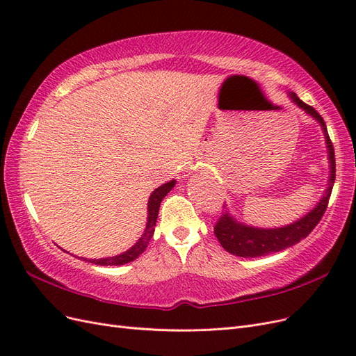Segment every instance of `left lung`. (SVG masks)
<instances>
[{"instance_id": "obj_1", "label": "left lung", "mask_w": 356, "mask_h": 356, "mask_svg": "<svg viewBox=\"0 0 356 356\" xmlns=\"http://www.w3.org/2000/svg\"><path fill=\"white\" fill-rule=\"evenodd\" d=\"M289 96L300 108H303L312 117H315L322 126V131H324L331 166L328 188L325 191V195L322 196L321 202L316 204V208L312 209L301 220L285 225V227L281 229H254L250 227V225L238 222L233 217H230L229 212L222 213L213 225V233L217 236V239L224 250L233 255L248 258L284 251L286 248L298 243L301 239L307 238L310 232L314 230L316 227V224L321 221L322 215L327 211L334 181H336V157H334V147L328 136L324 118L321 117V114L314 108V106H310L301 101L296 93H289Z\"/></svg>"}]
</instances>
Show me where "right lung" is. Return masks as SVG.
Masks as SVG:
<instances>
[{
    "label": "right lung",
    "mask_w": 356,
    "mask_h": 356,
    "mask_svg": "<svg viewBox=\"0 0 356 356\" xmlns=\"http://www.w3.org/2000/svg\"><path fill=\"white\" fill-rule=\"evenodd\" d=\"M175 186V179H172L166 184L160 186L159 188H156L152 196L148 199V220H147V227L143 233L141 238L139 241L131 248V250L120 254V255H115V257H108V258H99V260H86L93 263V264H98V266H122L126 263H131L134 261L135 258H138L141 255L145 248L148 246V242L152 241L153 234H154V227H156V221H157V215H159V208H160V203L163 200V197L168 195V193L174 188Z\"/></svg>",
    "instance_id": "right-lung-1"
}]
</instances>
